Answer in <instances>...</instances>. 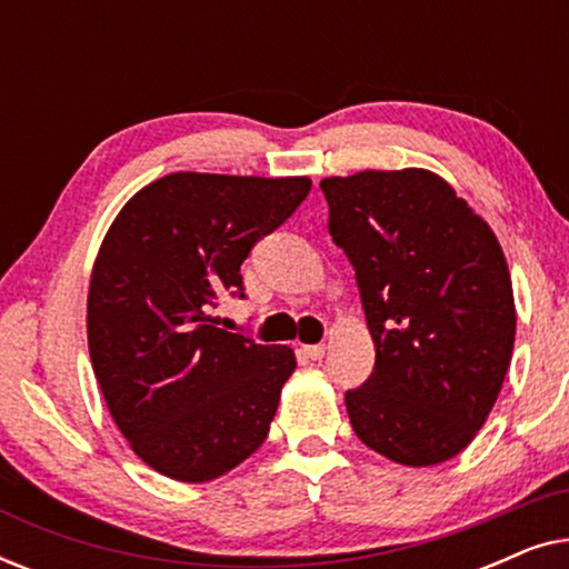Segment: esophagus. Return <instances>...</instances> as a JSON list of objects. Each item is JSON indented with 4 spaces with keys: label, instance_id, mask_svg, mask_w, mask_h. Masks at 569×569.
<instances>
[{
    "label": "esophagus",
    "instance_id": "34e87169",
    "mask_svg": "<svg viewBox=\"0 0 569 569\" xmlns=\"http://www.w3.org/2000/svg\"><path fill=\"white\" fill-rule=\"evenodd\" d=\"M302 355H306L308 360H321V357L326 355V347L323 345H306L302 347Z\"/></svg>",
    "mask_w": 569,
    "mask_h": 569
}]
</instances>
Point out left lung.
<instances>
[{"label":"left lung","instance_id":"obj_1","mask_svg":"<svg viewBox=\"0 0 569 569\" xmlns=\"http://www.w3.org/2000/svg\"><path fill=\"white\" fill-rule=\"evenodd\" d=\"M329 232L352 261L376 368L347 391L365 446L403 466L461 453L516 345L508 261L489 224L425 168L323 178Z\"/></svg>","mask_w":569,"mask_h":569}]
</instances>
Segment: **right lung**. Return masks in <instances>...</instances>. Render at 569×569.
I'll use <instances>...</instances> for the list:
<instances>
[{
  "label": "right lung",
  "mask_w": 569,
  "mask_h": 569,
  "mask_svg": "<svg viewBox=\"0 0 569 569\" xmlns=\"http://www.w3.org/2000/svg\"><path fill=\"white\" fill-rule=\"evenodd\" d=\"M308 191L306 176L170 173L108 228L88 292L90 360L116 427L162 477L212 481L267 440L295 352L212 313L246 298L240 263Z\"/></svg>",
  "instance_id": "add662e5"
}]
</instances>
